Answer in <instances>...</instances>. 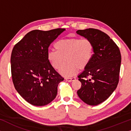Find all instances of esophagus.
I'll list each match as a JSON object with an SVG mask.
<instances>
[{"label":"esophagus","instance_id":"obj_1","mask_svg":"<svg viewBox=\"0 0 131 131\" xmlns=\"http://www.w3.org/2000/svg\"><path fill=\"white\" fill-rule=\"evenodd\" d=\"M66 80L68 82H70L73 81V80H76V78H67L66 79Z\"/></svg>","mask_w":131,"mask_h":131}]
</instances>
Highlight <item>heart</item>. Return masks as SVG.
<instances>
[{"label":"heart","instance_id":"heart-1","mask_svg":"<svg viewBox=\"0 0 131 131\" xmlns=\"http://www.w3.org/2000/svg\"><path fill=\"white\" fill-rule=\"evenodd\" d=\"M56 51L47 53V58L52 67L58 69L64 61L66 62L59 70L64 77H71L78 72L79 68L85 69L91 62L94 54V45L88 39H60L55 43Z\"/></svg>","mask_w":131,"mask_h":131}]
</instances>
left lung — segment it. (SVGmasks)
Segmentation results:
<instances>
[{
	"label": "left lung",
	"instance_id": "obj_1",
	"mask_svg": "<svg viewBox=\"0 0 131 131\" xmlns=\"http://www.w3.org/2000/svg\"><path fill=\"white\" fill-rule=\"evenodd\" d=\"M76 33L89 39L94 45L92 60L78 76L82 86L77 93L84 103L96 105L105 101L117 88L121 52L114 41L101 30L87 28Z\"/></svg>",
	"mask_w": 131,
	"mask_h": 131
}]
</instances>
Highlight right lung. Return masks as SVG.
I'll list each match as a JSON object with an SVG mask.
<instances>
[{"mask_svg": "<svg viewBox=\"0 0 131 131\" xmlns=\"http://www.w3.org/2000/svg\"><path fill=\"white\" fill-rule=\"evenodd\" d=\"M65 30H32L12 49V82L19 94L32 105L43 106L52 101L59 83L64 80L49 63L47 53L51 43Z\"/></svg>", "mask_w": 131, "mask_h": 131, "instance_id": "1", "label": "right lung"}]
</instances>
